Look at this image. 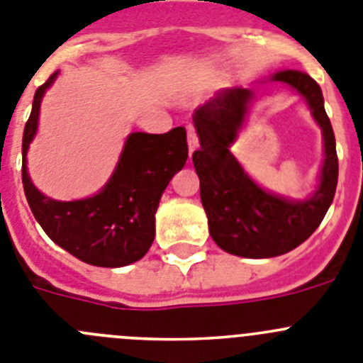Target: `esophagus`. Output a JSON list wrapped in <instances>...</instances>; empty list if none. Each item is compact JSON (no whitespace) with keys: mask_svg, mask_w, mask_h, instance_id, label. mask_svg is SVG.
<instances>
[{"mask_svg":"<svg viewBox=\"0 0 363 363\" xmlns=\"http://www.w3.org/2000/svg\"><path fill=\"white\" fill-rule=\"evenodd\" d=\"M187 144H189V152H194L198 149V135H196V129L192 125L187 128Z\"/></svg>","mask_w":363,"mask_h":363,"instance_id":"esophagus-1","label":"esophagus"}]
</instances>
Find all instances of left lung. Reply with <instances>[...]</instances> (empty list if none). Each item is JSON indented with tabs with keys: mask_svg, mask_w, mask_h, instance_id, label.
Here are the masks:
<instances>
[{
	"mask_svg": "<svg viewBox=\"0 0 363 363\" xmlns=\"http://www.w3.org/2000/svg\"><path fill=\"white\" fill-rule=\"evenodd\" d=\"M266 82H284L301 95L322 129L324 162L318 185L304 199L266 191L250 178L230 147L255 99V88H223L192 115L199 149L192 155L208 232L221 250L248 259L282 255L310 238L333 203L338 182L337 144L322 89L308 73L282 69Z\"/></svg>",
	"mask_w": 363,
	"mask_h": 363,
	"instance_id": "left-lung-1",
	"label": "left lung"
}]
</instances>
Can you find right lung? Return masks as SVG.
Segmentation results:
<instances>
[{
  "label": "right lung",
  "mask_w": 363,
  "mask_h": 363,
  "mask_svg": "<svg viewBox=\"0 0 363 363\" xmlns=\"http://www.w3.org/2000/svg\"><path fill=\"white\" fill-rule=\"evenodd\" d=\"M55 72L34 95L23 133V189L30 211L50 239L73 257L102 268H121L144 257L155 239V214L172 176L187 162V133H131L104 187L89 198L59 201L30 179L26 152L35 138L39 109Z\"/></svg>",
  "instance_id": "1"
}]
</instances>
